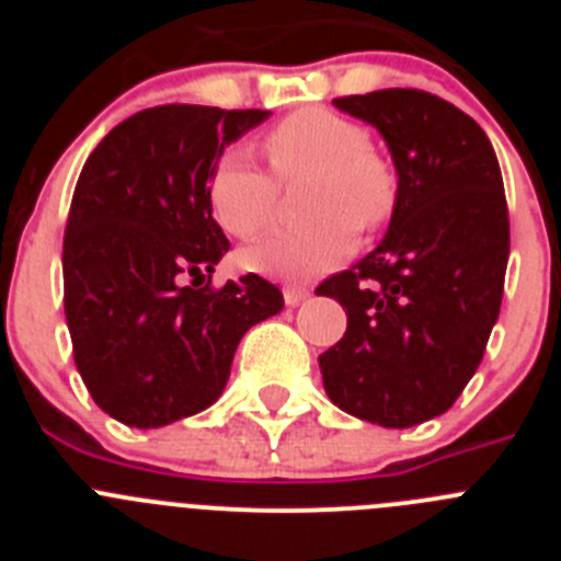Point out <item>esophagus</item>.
I'll use <instances>...</instances> for the list:
<instances>
[{"instance_id":"1","label":"esophagus","mask_w":561,"mask_h":561,"mask_svg":"<svg viewBox=\"0 0 561 561\" xmlns=\"http://www.w3.org/2000/svg\"><path fill=\"white\" fill-rule=\"evenodd\" d=\"M311 291L306 289V286H286L284 289V300H286V306H300L306 300V297H309Z\"/></svg>"}]
</instances>
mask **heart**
Here are the masks:
<instances>
[{"label":"heart","mask_w":561,"mask_h":561,"mask_svg":"<svg viewBox=\"0 0 561 561\" xmlns=\"http://www.w3.org/2000/svg\"><path fill=\"white\" fill-rule=\"evenodd\" d=\"M277 180L311 176L304 213L311 221L275 230L244 250L252 272L306 280L334 270L354 250V227L374 230L388 219L396 185L370 153V137L348 117L325 108L289 114L264 137ZM210 210L236 238H252L272 221L277 185L244 151L221 153L207 180Z\"/></svg>","instance_id":"b5f03b06"}]
</instances>
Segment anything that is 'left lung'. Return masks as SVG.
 <instances>
[{
  "instance_id": "left-lung-1",
  "label": "left lung",
  "mask_w": 561,
  "mask_h": 561,
  "mask_svg": "<svg viewBox=\"0 0 561 561\" xmlns=\"http://www.w3.org/2000/svg\"><path fill=\"white\" fill-rule=\"evenodd\" d=\"M334 106L381 134L393 157V216L374 252L331 275L348 329L320 354L329 399L381 427L447 413L483 359L503 300L508 207L483 128L421 89H379Z\"/></svg>"
}]
</instances>
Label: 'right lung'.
Wrapping results in <instances>:
<instances>
[{
  "label": "right lung",
  "mask_w": 561,
  "mask_h": 561,
  "mask_svg": "<svg viewBox=\"0 0 561 561\" xmlns=\"http://www.w3.org/2000/svg\"><path fill=\"white\" fill-rule=\"evenodd\" d=\"M266 117L191 103L142 108L98 142L78 176L64 314L89 396L128 427H165L210 408L241 336L284 309L280 289L252 272L210 286L230 241L213 219L207 180L225 148Z\"/></svg>",
  "instance_id": "add662e5"
}]
</instances>
